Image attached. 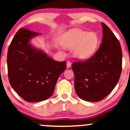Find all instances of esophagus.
<instances>
[{
  "mask_svg": "<svg viewBox=\"0 0 130 130\" xmlns=\"http://www.w3.org/2000/svg\"><path fill=\"white\" fill-rule=\"evenodd\" d=\"M71 67V63L70 61H67V68H70Z\"/></svg>",
  "mask_w": 130,
  "mask_h": 130,
  "instance_id": "obj_1",
  "label": "esophagus"
}]
</instances>
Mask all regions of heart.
Masks as SVG:
<instances>
[{
    "label": "heart",
    "mask_w": 130,
    "mask_h": 130,
    "mask_svg": "<svg viewBox=\"0 0 130 130\" xmlns=\"http://www.w3.org/2000/svg\"><path fill=\"white\" fill-rule=\"evenodd\" d=\"M99 37L96 32L72 29L63 35L62 44L67 48L73 49L74 55L80 59H88L93 55L99 44Z\"/></svg>",
    "instance_id": "heart-1"
}]
</instances>
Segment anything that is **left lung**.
<instances>
[{"mask_svg":"<svg viewBox=\"0 0 130 130\" xmlns=\"http://www.w3.org/2000/svg\"><path fill=\"white\" fill-rule=\"evenodd\" d=\"M102 43L95 54L88 60L72 64L76 93L89 102L107 96L117 85L122 70L120 42L106 24L102 22Z\"/></svg>","mask_w":130,"mask_h":130,"instance_id":"8db88e82","label":"left lung"}]
</instances>
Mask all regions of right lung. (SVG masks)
I'll return each mask as SVG.
<instances>
[{"label": "right lung", "mask_w": 130, "mask_h": 130, "mask_svg": "<svg viewBox=\"0 0 130 130\" xmlns=\"http://www.w3.org/2000/svg\"><path fill=\"white\" fill-rule=\"evenodd\" d=\"M41 33L21 28L9 45L7 56L8 78L12 88L29 102L49 98L57 81L66 68V62H58L35 48L29 41Z\"/></svg>", "instance_id": "obj_1"}]
</instances>
